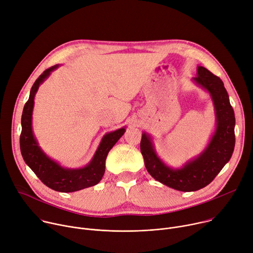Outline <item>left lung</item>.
<instances>
[{
	"mask_svg": "<svg viewBox=\"0 0 253 253\" xmlns=\"http://www.w3.org/2000/svg\"><path fill=\"white\" fill-rule=\"evenodd\" d=\"M192 82L209 94L214 106L215 130L197 156L179 168L167 165L158 155L152 136L142 133L140 150L149 174L157 181L180 192H194L208 186L230 160L235 146V116L223 82L204 66H197Z\"/></svg>",
	"mask_w": 253,
	"mask_h": 253,
	"instance_id": "obj_1",
	"label": "left lung"
}]
</instances>
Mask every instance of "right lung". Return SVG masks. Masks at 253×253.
<instances>
[{
  "label": "right lung",
  "instance_id": "right-lung-1",
  "mask_svg": "<svg viewBox=\"0 0 253 253\" xmlns=\"http://www.w3.org/2000/svg\"><path fill=\"white\" fill-rule=\"evenodd\" d=\"M60 66L55 64L44 71L31 87L27 103L24 106L21 118L22 132L20 136V148L23 159L33 170L39 179L48 188L62 193H73L96 186L105 173L106 158L111 148L116 144L126 131L122 127L106 133L89 162L82 168L72 169L62 167L56 160L49 157L40 147L32 127V115L34 99L37 90L51 73Z\"/></svg>",
  "mask_w": 253,
  "mask_h": 253
}]
</instances>
